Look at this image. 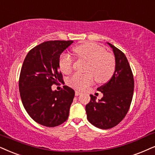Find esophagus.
Masks as SVG:
<instances>
[{
  "mask_svg": "<svg viewBox=\"0 0 155 155\" xmlns=\"http://www.w3.org/2000/svg\"><path fill=\"white\" fill-rule=\"evenodd\" d=\"M81 91H75V95L76 96H79V95H80V94H81Z\"/></svg>",
  "mask_w": 155,
  "mask_h": 155,
  "instance_id": "1",
  "label": "esophagus"
}]
</instances>
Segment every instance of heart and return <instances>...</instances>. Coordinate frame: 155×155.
Masks as SVG:
<instances>
[{"instance_id": "obj_1", "label": "heart", "mask_w": 155, "mask_h": 155, "mask_svg": "<svg viewBox=\"0 0 155 155\" xmlns=\"http://www.w3.org/2000/svg\"><path fill=\"white\" fill-rule=\"evenodd\" d=\"M77 57L88 61L86 74H75L68 79V84L78 89H85L93 83L94 77L99 83H104L112 76L115 69V60L112 55L106 53L105 48L95 43H85L74 48ZM74 59L68 54H62L59 67L64 74L72 70Z\"/></svg>"}]
</instances>
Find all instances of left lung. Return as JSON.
Returning a JSON list of instances; mask_svg holds the SVG:
<instances>
[{"mask_svg": "<svg viewBox=\"0 0 155 155\" xmlns=\"http://www.w3.org/2000/svg\"><path fill=\"white\" fill-rule=\"evenodd\" d=\"M107 44L114 55V72L107 84L97 89L103 97L97 100V97L91 94V100L86 105L88 121L103 130L112 128L124 118L132 102L134 86L126 56L112 44Z\"/></svg>", "mask_w": 155, "mask_h": 155, "instance_id": "1", "label": "left lung"}]
</instances>
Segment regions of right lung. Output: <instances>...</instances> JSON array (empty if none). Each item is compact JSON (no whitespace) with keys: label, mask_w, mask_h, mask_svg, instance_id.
<instances>
[{"label":"right lung","mask_w":155,"mask_h":155,"mask_svg":"<svg viewBox=\"0 0 155 155\" xmlns=\"http://www.w3.org/2000/svg\"><path fill=\"white\" fill-rule=\"evenodd\" d=\"M73 41H49L32 48L25 56L19 78V91L27 113L36 122L48 127L68 119L75 91L68 86L53 91L51 86L62 81L61 54Z\"/></svg>","instance_id":"1"}]
</instances>
